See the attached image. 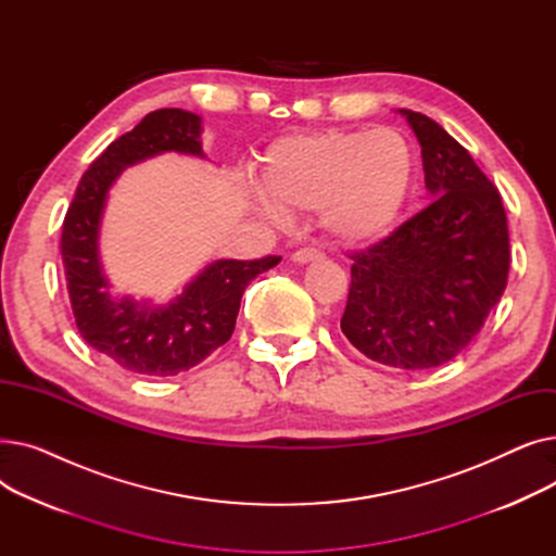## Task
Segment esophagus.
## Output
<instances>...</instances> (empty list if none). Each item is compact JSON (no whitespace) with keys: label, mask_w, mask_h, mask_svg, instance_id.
<instances>
[{"label":"esophagus","mask_w":556,"mask_h":556,"mask_svg":"<svg viewBox=\"0 0 556 556\" xmlns=\"http://www.w3.org/2000/svg\"><path fill=\"white\" fill-rule=\"evenodd\" d=\"M323 256H325V254L319 252V250H315V248H302V250H298V252L293 254V261H295V263H300V266H304V263L319 261Z\"/></svg>","instance_id":"obj_1"}]
</instances>
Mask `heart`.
Wrapping results in <instances>:
<instances>
[{
  "label": "heart",
  "instance_id": "obj_1",
  "mask_svg": "<svg viewBox=\"0 0 556 556\" xmlns=\"http://www.w3.org/2000/svg\"><path fill=\"white\" fill-rule=\"evenodd\" d=\"M413 143L396 128L327 130L277 139L263 157L254 207L273 220L286 210H319L344 245H365L401 216L415 185Z\"/></svg>",
  "mask_w": 556,
  "mask_h": 556
}]
</instances>
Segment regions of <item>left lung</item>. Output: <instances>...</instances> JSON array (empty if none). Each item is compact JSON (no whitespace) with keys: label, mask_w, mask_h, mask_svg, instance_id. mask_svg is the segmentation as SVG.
I'll return each instance as SVG.
<instances>
[{"label":"left lung","mask_w":556,"mask_h":556,"mask_svg":"<svg viewBox=\"0 0 556 556\" xmlns=\"http://www.w3.org/2000/svg\"><path fill=\"white\" fill-rule=\"evenodd\" d=\"M410 124L432 202L388 239L352 254L340 329L361 354L396 369L453 361L501 302L509 231L498 189L430 116Z\"/></svg>","instance_id":"obj_1"}]
</instances>
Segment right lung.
Returning a JSON list of instances; mask_svg holds the SVG:
<instances>
[{
	"label": "right lung",
	"mask_w": 556,
	"mask_h": 556,
	"mask_svg": "<svg viewBox=\"0 0 556 556\" xmlns=\"http://www.w3.org/2000/svg\"><path fill=\"white\" fill-rule=\"evenodd\" d=\"M200 135L202 119L193 112L146 114L83 173L63 223L61 252L76 327L101 356L135 374L175 376L216 352L233 333L248 283L281 261H212L168 304L112 293L99 252L110 187L128 166L162 153L204 160Z\"/></svg>",
	"instance_id": "right-lung-1"
}]
</instances>
